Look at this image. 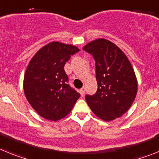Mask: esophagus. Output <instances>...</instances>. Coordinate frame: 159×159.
<instances>
[{"label": "esophagus", "instance_id": "1", "mask_svg": "<svg viewBox=\"0 0 159 159\" xmlns=\"http://www.w3.org/2000/svg\"><path fill=\"white\" fill-rule=\"evenodd\" d=\"M84 92H85V88H84V87H83V88L80 90V93L81 95H84Z\"/></svg>", "mask_w": 159, "mask_h": 159}]
</instances>
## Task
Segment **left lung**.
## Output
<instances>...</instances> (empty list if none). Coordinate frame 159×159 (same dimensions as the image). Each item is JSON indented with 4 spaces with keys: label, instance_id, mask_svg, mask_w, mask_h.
Here are the masks:
<instances>
[{
    "label": "left lung",
    "instance_id": "obj_1",
    "mask_svg": "<svg viewBox=\"0 0 159 159\" xmlns=\"http://www.w3.org/2000/svg\"><path fill=\"white\" fill-rule=\"evenodd\" d=\"M83 49L95 60L98 84L94 95H85L88 106L105 121L120 117L130 107L137 94V79L130 61L118 46L102 38Z\"/></svg>",
    "mask_w": 159,
    "mask_h": 159
}]
</instances>
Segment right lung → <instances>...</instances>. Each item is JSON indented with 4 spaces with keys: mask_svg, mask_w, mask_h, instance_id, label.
<instances>
[{
    "mask_svg": "<svg viewBox=\"0 0 159 159\" xmlns=\"http://www.w3.org/2000/svg\"><path fill=\"white\" fill-rule=\"evenodd\" d=\"M80 51L71 44L51 42L29 62L24 77L25 96L40 116L52 121L65 117L80 95L71 88L64 67Z\"/></svg>",
    "mask_w": 159,
    "mask_h": 159,
    "instance_id": "right-lung-1",
    "label": "right lung"
}]
</instances>
